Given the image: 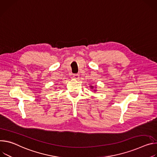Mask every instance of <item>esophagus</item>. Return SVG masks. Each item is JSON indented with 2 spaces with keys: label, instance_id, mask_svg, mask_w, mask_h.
<instances>
[{
  "label": "esophagus",
  "instance_id": "esophagus-1",
  "mask_svg": "<svg viewBox=\"0 0 157 157\" xmlns=\"http://www.w3.org/2000/svg\"><path fill=\"white\" fill-rule=\"evenodd\" d=\"M73 78L74 79H76V80H78L79 78V75L78 74H74L73 75Z\"/></svg>",
  "mask_w": 157,
  "mask_h": 157
}]
</instances>
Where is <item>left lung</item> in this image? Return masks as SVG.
Instances as JSON below:
<instances>
[{"mask_svg":"<svg viewBox=\"0 0 157 157\" xmlns=\"http://www.w3.org/2000/svg\"><path fill=\"white\" fill-rule=\"evenodd\" d=\"M90 89H94V86L93 85H90ZM96 88H97V86H95V89L94 90L95 92H96V91H97V90H96Z\"/></svg>","mask_w":157,"mask_h":157,"instance_id":"left-lung-1","label":"left lung"}]
</instances>
